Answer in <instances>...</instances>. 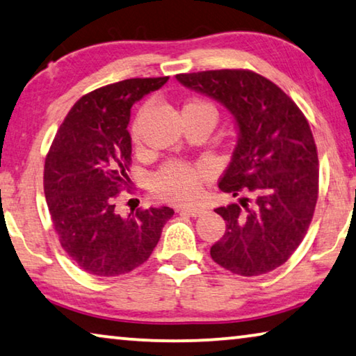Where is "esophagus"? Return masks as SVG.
Segmentation results:
<instances>
[{
  "instance_id": "34e87169",
  "label": "esophagus",
  "mask_w": 356,
  "mask_h": 356,
  "mask_svg": "<svg viewBox=\"0 0 356 356\" xmlns=\"http://www.w3.org/2000/svg\"><path fill=\"white\" fill-rule=\"evenodd\" d=\"M180 211L185 212V214L188 216H193V217H198L201 214H204V208L203 206H184V208H180Z\"/></svg>"
}]
</instances>
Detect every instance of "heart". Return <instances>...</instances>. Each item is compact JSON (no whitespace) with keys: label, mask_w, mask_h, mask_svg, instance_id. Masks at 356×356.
I'll return each instance as SVG.
<instances>
[{"label":"heart","mask_w":356,"mask_h":356,"mask_svg":"<svg viewBox=\"0 0 356 356\" xmlns=\"http://www.w3.org/2000/svg\"><path fill=\"white\" fill-rule=\"evenodd\" d=\"M184 110H196L217 120V108L209 100L195 97L184 105ZM132 140L137 142V131H132ZM211 174V166L204 161L187 163L171 160L164 163L152 177V188L158 198L172 203H187L200 195L201 182Z\"/></svg>","instance_id":"1"}]
</instances>
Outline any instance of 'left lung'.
<instances>
[{
  "mask_svg": "<svg viewBox=\"0 0 356 356\" xmlns=\"http://www.w3.org/2000/svg\"><path fill=\"white\" fill-rule=\"evenodd\" d=\"M184 86L224 104L240 137L219 180L240 196L216 208L225 233L212 261L241 277L272 272L304 240L318 200V152L305 115L293 99L259 73L224 68L176 75Z\"/></svg>",
  "mask_w": 356,
  "mask_h": 356,
  "instance_id": "1",
  "label": "left lung"
}]
</instances>
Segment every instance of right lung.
<instances>
[{"mask_svg":"<svg viewBox=\"0 0 356 356\" xmlns=\"http://www.w3.org/2000/svg\"><path fill=\"white\" fill-rule=\"evenodd\" d=\"M169 76L131 78L84 94L60 124L44 161V195L63 251L95 277H118L144 264L174 211L115 209L129 190L131 107Z\"/></svg>","mask_w":356,"mask_h":356,"instance_id":"1","label":"right lung"}]
</instances>
